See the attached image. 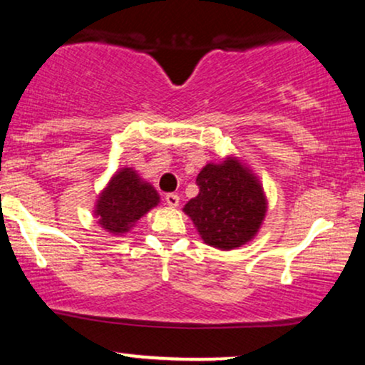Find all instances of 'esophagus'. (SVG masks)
<instances>
[{
    "mask_svg": "<svg viewBox=\"0 0 365 365\" xmlns=\"http://www.w3.org/2000/svg\"><path fill=\"white\" fill-rule=\"evenodd\" d=\"M165 200H166V204H168L170 207H177L178 202H180V197H178V194H166Z\"/></svg>",
    "mask_w": 365,
    "mask_h": 365,
    "instance_id": "obj_1",
    "label": "esophagus"
}]
</instances>
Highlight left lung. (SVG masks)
I'll use <instances>...</instances> for the list:
<instances>
[{
	"label": "left lung",
	"instance_id": "8db88e82",
	"mask_svg": "<svg viewBox=\"0 0 365 365\" xmlns=\"http://www.w3.org/2000/svg\"><path fill=\"white\" fill-rule=\"evenodd\" d=\"M199 195L183 211L206 244L230 250L249 242L266 215L262 188L237 159L207 165L197 177Z\"/></svg>",
	"mask_w": 365,
	"mask_h": 365
}]
</instances>
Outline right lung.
Returning a JSON list of instances; mask_svg holds the SVG:
<instances>
[{
    "label": "right lung",
    "mask_w": 365,
    "mask_h": 365,
    "mask_svg": "<svg viewBox=\"0 0 365 365\" xmlns=\"http://www.w3.org/2000/svg\"><path fill=\"white\" fill-rule=\"evenodd\" d=\"M159 202L158 192L144 183L133 170L125 168L115 175L98 200L96 215L99 225L111 233H125Z\"/></svg>",
    "instance_id": "1"
}]
</instances>
